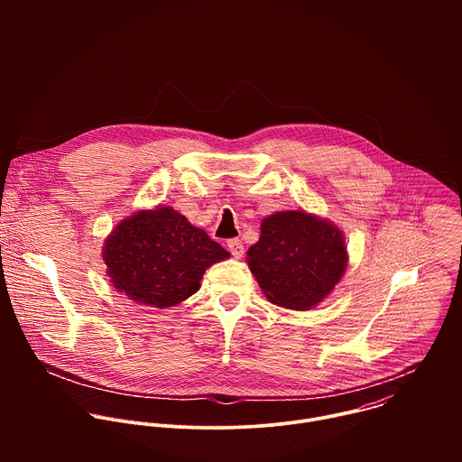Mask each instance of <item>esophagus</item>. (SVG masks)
<instances>
[{
	"label": "esophagus",
	"mask_w": 462,
	"mask_h": 462,
	"mask_svg": "<svg viewBox=\"0 0 462 462\" xmlns=\"http://www.w3.org/2000/svg\"><path fill=\"white\" fill-rule=\"evenodd\" d=\"M228 250L232 252V255L234 257H241L243 254H245V246H243V243H241V239L239 237H234V239H228Z\"/></svg>",
	"instance_id": "1"
}]
</instances>
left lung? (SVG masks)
Segmentation results:
<instances>
[{
  "instance_id": "1",
  "label": "left lung",
  "mask_w": 462,
  "mask_h": 462,
  "mask_svg": "<svg viewBox=\"0 0 462 462\" xmlns=\"http://www.w3.org/2000/svg\"><path fill=\"white\" fill-rule=\"evenodd\" d=\"M250 273L273 303L307 310L335 289L347 267L342 232L305 212H278L261 223L246 252Z\"/></svg>"
}]
</instances>
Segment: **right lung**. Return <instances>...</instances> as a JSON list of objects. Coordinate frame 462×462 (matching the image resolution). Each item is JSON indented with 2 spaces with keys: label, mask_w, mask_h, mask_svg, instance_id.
<instances>
[{
  "label": "right lung",
  "mask_w": 462,
  "mask_h": 462,
  "mask_svg": "<svg viewBox=\"0 0 462 462\" xmlns=\"http://www.w3.org/2000/svg\"><path fill=\"white\" fill-rule=\"evenodd\" d=\"M230 254L170 207L124 219L106 239L113 287L143 305H177L199 291L203 274Z\"/></svg>",
  "instance_id": "add662e5"
}]
</instances>
